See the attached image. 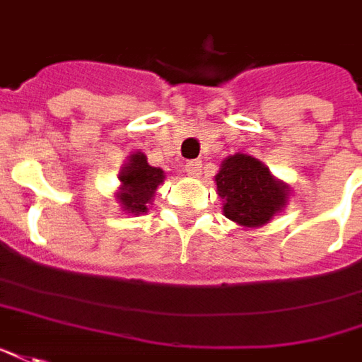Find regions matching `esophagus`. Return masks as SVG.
<instances>
[{"instance_id": "34e87169", "label": "esophagus", "mask_w": 362, "mask_h": 362, "mask_svg": "<svg viewBox=\"0 0 362 362\" xmlns=\"http://www.w3.org/2000/svg\"><path fill=\"white\" fill-rule=\"evenodd\" d=\"M201 167H203V163H201V161H197V159H193V161H189V163H187V165H185L187 175L199 177V175H201Z\"/></svg>"}]
</instances>
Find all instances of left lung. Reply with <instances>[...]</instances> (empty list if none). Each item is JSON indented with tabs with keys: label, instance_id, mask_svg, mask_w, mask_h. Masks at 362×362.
I'll use <instances>...</instances> for the list:
<instances>
[{
	"label": "left lung",
	"instance_id": "obj_1",
	"mask_svg": "<svg viewBox=\"0 0 362 362\" xmlns=\"http://www.w3.org/2000/svg\"><path fill=\"white\" fill-rule=\"evenodd\" d=\"M216 191L223 199V211L240 226L256 228L270 223L288 203L290 187L272 175L256 157L234 153L226 157L214 175Z\"/></svg>",
	"mask_w": 362,
	"mask_h": 362
}]
</instances>
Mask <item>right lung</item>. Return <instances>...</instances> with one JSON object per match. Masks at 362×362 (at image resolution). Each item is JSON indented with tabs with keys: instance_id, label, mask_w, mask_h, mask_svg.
Instances as JSON below:
<instances>
[{
	"instance_id": "add662e5",
	"label": "right lung",
	"mask_w": 362,
	"mask_h": 362,
	"mask_svg": "<svg viewBox=\"0 0 362 362\" xmlns=\"http://www.w3.org/2000/svg\"><path fill=\"white\" fill-rule=\"evenodd\" d=\"M122 187L118 191V201L126 213L141 214L148 213V205H151L156 197L157 187L165 181V173L159 167H151L148 157L141 151L132 153L128 163L119 171Z\"/></svg>"
}]
</instances>
